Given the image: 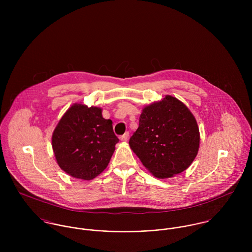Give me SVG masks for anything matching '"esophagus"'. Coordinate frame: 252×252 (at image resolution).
<instances>
[{
    "instance_id": "esophagus-1",
    "label": "esophagus",
    "mask_w": 252,
    "mask_h": 252,
    "mask_svg": "<svg viewBox=\"0 0 252 252\" xmlns=\"http://www.w3.org/2000/svg\"><path fill=\"white\" fill-rule=\"evenodd\" d=\"M128 138H129V133H128V132H126L123 136H121V137H120V140H121L122 142H127Z\"/></svg>"
}]
</instances>
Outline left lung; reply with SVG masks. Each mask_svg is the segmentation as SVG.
<instances>
[{"instance_id":"1","label":"left lung","mask_w":252,"mask_h":252,"mask_svg":"<svg viewBox=\"0 0 252 252\" xmlns=\"http://www.w3.org/2000/svg\"><path fill=\"white\" fill-rule=\"evenodd\" d=\"M131 149L157 179L171 178L194 161L200 145L197 121L182 102L167 95L143 108Z\"/></svg>"}]
</instances>
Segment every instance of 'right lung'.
Masks as SVG:
<instances>
[{
    "instance_id": "1",
    "label": "right lung",
    "mask_w": 252,
    "mask_h": 252,
    "mask_svg": "<svg viewBox=\"0 0 252 252\" xmlns=\"http://www.w3.org/2000/svg\"><path fill=\"white\" fill-rule=\"evenodd\" d=\"M119 142L112 121L102 108L73 104L52 134V148L59 167L72 178L95 179L108 167Z\"/></svg>"
}]
</instances>
